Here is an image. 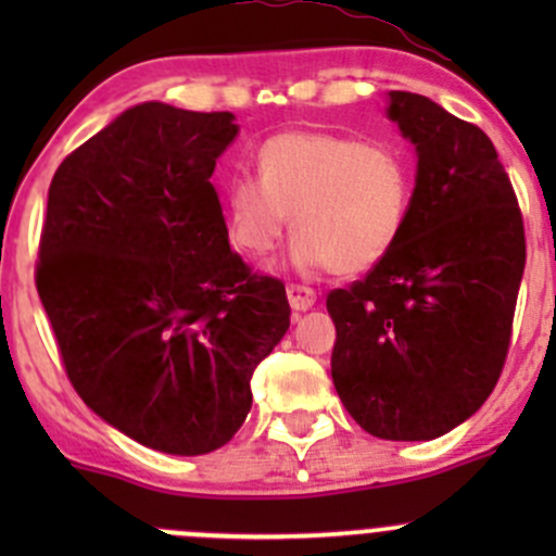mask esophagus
<instances>
[{
	"instance_id": "obj_1",
	"label": "esophagus",
	"mask_w": 556,
	"mask_h": 556,
	"mask_svg": "<svg viewBox=\"0 0 556 556\" xmlns=\"http://www.w3.org/2000/svg\"><path fill=\"white\" fill-rule=\"evenodd\" d=\"M288 301L293 306V312H306L317 301V293L312 288H306V285H288Z\"/></svg>"
}]
</instances>
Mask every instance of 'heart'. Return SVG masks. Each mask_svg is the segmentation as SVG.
<instances>
[{"label": "heart", "instance_id": "heart-1", "mask_svg": "<svg viewBox=\"0 0 556 556\" xmlns=\"http://www.w3.org/2000/svg\"><path fill=\"white\" fill-rule=\"evenodd\" d=\"M412 172L384 142L328 131H282L257 148V177L223 188V220L247 257H266L293 226V261L363 274L382 263L406 228Z\"/></svg>", "mask_w": 556, "mask_h": 556}]
</instances>
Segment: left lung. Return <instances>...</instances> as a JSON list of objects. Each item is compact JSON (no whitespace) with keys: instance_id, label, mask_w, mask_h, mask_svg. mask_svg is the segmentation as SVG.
<instances>
[{"instance_id":"obj_1","label":"left lung","mask_w":556,"mask_h":556,"mask_svg":"<svg viewBox=\"0 0 556 556\" xmlns=\"http://www.w3.org/2000/svg\"><path fill=\"white\" fill-rule=\"evenodd\" d=\"M387 115L417 150L412 210L390 255L328 293L330 374L366 433L430 441L479 412L501 379L525 223L479 126L408 91H390Z\"/></svg>"}]
</instances>
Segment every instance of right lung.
Listing matches in <instances>:
<instances>
[{
  "instance_id": "right-lung-1",
  "label": "right lung",
  "mask_w": 556,
  "mask_h": 556,
  "mask_svg": "<svg viewBox=\"0 0 556 556\" xmlns=\"http://www.w3.org/2000/svg\"><path fill=\"white\" fill-rule=\"evenodd\" d=\"M231 112L144 102L66 155L48 190L37 293L88 408L166 454L220 450L257 363L290 328L285 285L231 250L210 182Z\"/></svg>"
}]
</instances>
